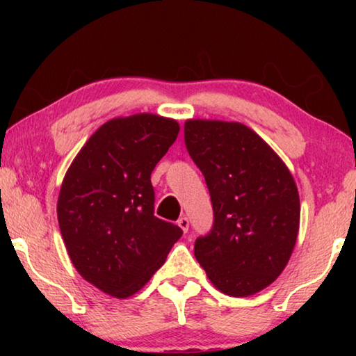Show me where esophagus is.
I'll list each match as a JSON object with an SVG mask.
<instances>
[{"mask_svg":"<svg viewBox=\"0 0 356 356\" xmlns=\"http://www.w3.org/2000/svg\"><path fill=\"white\" fill-rule=\"evenodd\" d=\"M177 223H178V227L181 228V230H183L184 233L188 232V228H189V220H188V217H179Z\"/></svg>","mask_w":356,"mask_h":356,"instance_id":"34e87169","label":"esophagus"}]
</instances>
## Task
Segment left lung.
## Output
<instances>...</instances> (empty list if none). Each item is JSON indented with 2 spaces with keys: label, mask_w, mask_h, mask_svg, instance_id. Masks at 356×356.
<instances>
[{
  "label": "left lung",
  "mask_w": 356,
  "mask_h": 356,
  "mask_svg": "<svg viewBox=\"0 0 356 356\" xmlns=\"http://www.w3.org/2000/svg\"><path fill=\"white\" fill-rule=\"evenodd\" d=\"M184 144L206 178L213 227L194 243L211 284L230 296L269 286L289 264L300 230L290 170L246 124L186 120Z\"/></svg>",
  "instance_id": "1"
}]
</instances>
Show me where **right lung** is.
Listing matches in <instances>:
<instances>
[{
	"label": "right lung",
	"instance_id": "obj_1",
	"mask_svg": "<svg viewBox=\"0 0 356 356\" xmlns=\"http://www.w3.org/2000/svg\"><path fill=\"white\" fill-rule=\"evenodd\" d=\"M177 120L136 113L106 121L63 178L58 223L82 279L115 298L143 289L183 235L154 216L150 173L178 138Z\"/></svg>",
	"mask_w": 356,
	"mask_h": 356
}]
</instances>
